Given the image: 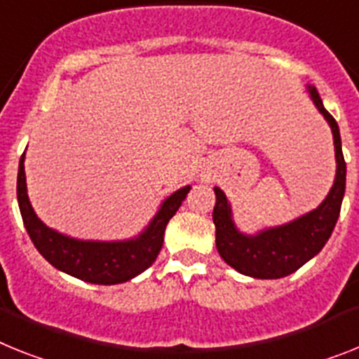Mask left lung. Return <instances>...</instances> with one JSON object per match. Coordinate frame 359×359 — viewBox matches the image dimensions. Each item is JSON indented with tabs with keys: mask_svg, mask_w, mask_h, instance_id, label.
Masks as SVG:
<instances>
[{
	"mask_svg": "<svg viewBox=\"0 0 359 359\" xmlns=\"http://www.w3.org/2000/svg\"><path fill=\"white\" fill-rule=\"evenodd\" d=\"M309 95L325 116L334 137L336 151V179L325 197V201L316 210L297 217L287 224L273 226L261 230L254 236L237 230L231 206L221 188H213L217 197L213 208V224H215V245L219 255L231 268L245 276L255 279H279L299 270L306 261L318 255L338 222L341 201L345 195L347 180V164L343 158L341 137L338 122L325 109L321 96L314 86H309Z\"/></svg>",
	"mask_w": 359,
	"mask_h": 359,
	"instance_id": "8db88e82",
	"label": "left lung"
}]
</instances>
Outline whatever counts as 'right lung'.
<instances>
[{
  "label": "right lung",
  "instance_id": "right-lung-1",
  "mask_svg": "<svg viewBox=\"0 0 359 359\" xmlns=\"http://www.w3.org/2000/svg\"><path fill=\"white\" fill-rule=\"evenodd\" d=\"M25 153L18 168V204L27 233L36 250L54 268L93 285H118L142 273L155 263L164 243L165 226L177 213L191 188L177 189L164 198L156 215L142 233L128 241H82L63 236L41 222L27 195Z\"/></svg>",
  "mask_w": 359,
  "mask_h": 359
}]
</instances>
